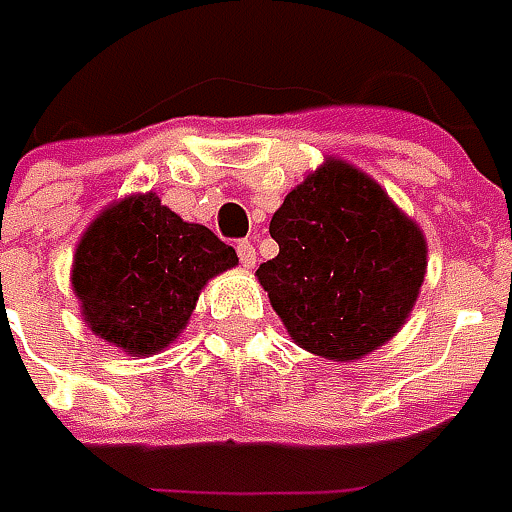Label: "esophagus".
Instances as JSON below:
<instances>
[{
    "instance_id": "obj_1",
    "label": "esophagus",
    "mask_w": 512,
    "mask_h": 512,
    "mask_svg": "<svg viewBox=\"0 0 512 512\" xmlns=\"http://www.w3.org/2000/svg\"><path fill=\"white\" fill-rule=\"evenodd\" d=\"M236 253H239L242 267H256V247H253V242H247V239L236 242Z\"/></svg>"
}]
</instances>
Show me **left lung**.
<instances>
[{
  "instance_id": "left-lung-1",
  "label": "left lung",
  "mask_w": 512,
  "mask_h": 512,
  "mask_svg": "<svg viewBox=\"0 0 512 512\" xmlns=\"http://www.w3.org/2000/svg\"><path fill=\"white\" fill-rule=\"evenodd\" d=\"M279 256L256 276L305 350L350 362L404 325L427 267L422 230L362 170L327 162L270 219Z\"/></svg>"
}]
</instances>
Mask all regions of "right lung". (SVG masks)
Returning <instances> with one entry per match:
<instances>
[{
    "label": "right lung",
    "instance_id": "add662e5",
    "mask_svg": "<svg viewBox=\"0 0 512 512\" xmlns=\"http://www.w3.org/2000/svg\"><path fill=\"white\" fill-rule=\"evenodd\" d=\"M236 262L233 247L205 225L182 222L159 196H130L82 236L73 290L96 336L150 356L179 336L207 279Z\"/></svg>",
    "mask_w": 512,
    "mask_h": 512
}]
</instances>
